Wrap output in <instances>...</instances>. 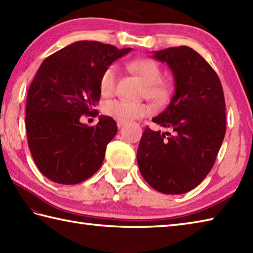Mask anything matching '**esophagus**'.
Returning a JSON list of instances; mask_svg holds the SVG:
<instances>
[{
    "label": "esophagus",
    "mask_w": 253,
    "mask_h": 253,
    "mask_svg": "<svg viewBox=\"0 0 253 253\" xmlns=\"http://www.w3.org/2000/svg\"><path fill=\"white\" fill-rule=\"evenodd\" d=\"M125 123H126L125 121H120V120H117V126H118V127H122Z\"/></svg>",
    "instance_id": "34e87169"
}]
</instances>
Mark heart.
Listing matches in <instances>:
<instances>
[{
	"label": "heart",
	"instance_id": "obj_1",
	"mask_svg": "<svg viewBox=\"0 0 253 253\" xmlns=\"http://www.w3.org/2000/svg\"><path fill=\"white\" fill-rule=\"evenodd\" d=\"M129 70L138 74L147 83L146 95L157 104H163L171 95L170 83L163 80L159 64L152 59H139L128 62ZM118 80V69L115 64L108 66L100 78V90L103 95L110 96L115 92ZM105 115L120 121H131L149 116L152 106L148 103H135L126 100H111L103 105Z\"/></svg>",
	"mask_w": 253,
	"mask_h": 253
}]
</instances>
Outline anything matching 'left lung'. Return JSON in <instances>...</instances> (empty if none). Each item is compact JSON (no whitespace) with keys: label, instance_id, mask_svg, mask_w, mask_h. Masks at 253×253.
<instances>
[{"label":"left lung","instance_id":"1","mask_svg":"<svg viewBox=\"0 0 253 253\" xmlns=\"http://www.w3.org/2000/svg\"><path fill=\"white\" fill-rule=\"evenodd\" d=\"M174 77L175 92L152 120L170 131L146 127L137 150L143 179L165 194H183L205 179L214 166L226 132V105L218 76L187 46L155 51Z\"/></svg>","mask_w":253,"mask_h":253}]
</instances>
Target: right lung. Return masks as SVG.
I'll list each match as a JSON object with an SVG mask.
<instances>
[{"mask_svg":"<svg viewBox=\"0 0 253 253\" xmlns=\"http://www.w3.org/2000/svg\"><path fill=\"white\" fill-rule=\"evenodd\" d=\"M131 48L98 42H73L43 60L29 86L26 101L27 142L42 174L59 184H78L100 169L116 122L100 116L96 126L82 115H97L100 78Z\"/></svg>","mask_w":253,"mask_h":253,"instance_id":"right-lung-1","label":"right lung"}]
</instances>
